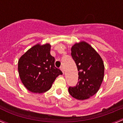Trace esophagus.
Here are the masks:
<instances>
[{
  "label": "esophagus",
  "mask_w": 123,
  "mask_h": 123,
  "mask_svg": "<svg viewBox=\"0 0 123 123\" xmlns=\"http://www.w3.org/2000/svg\"><path fill=\"white\" fill-rule=\"evenodd\" d=\"M60 69L62 71L63 73H64V71H65V70H64V67H63V66H62V67H60Z\"/></svg>",
  "instance_id": "34e87169"
}]
</instances>
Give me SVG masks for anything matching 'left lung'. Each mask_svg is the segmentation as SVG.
Returning <instances> with one entry per match:
<instances>
[{
    "label": "left lung",
    "mask_w": 123,
    "mask_h": 123,
    "mask_svg": "<svg viewBox=\"0 0 123 123\" xmlns=\"http://www.w3.org/2000/svg\"><path fill=\"white\" fill-rule=\"evenodd\" d=\"M71 56L78 68V82L69 87V94L76 99L86 100L98 92L104 77V64L99 54L86 42L71 47Z\"/></svg>",
    "instance_id": "1"
}]
</instances>
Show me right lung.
Listing matches in <instances>:
<instances>
[{
	"label": "right lung",
	"mask_w": 123,
	"mask_h": 123,
	"mask_svg": "<svg viewBox=\"0 0 123 123\" xmlns=\"http://www.w3.org/2000/svg\"><path fill=\"white\" fill-rule=\"evenodd\" d=\"M50 47L49 44H37L18 60L21 82L27 89L34 93L49 91L56 77L63 74L55 67V58L50 55Z\"/></svg>",
	"instance_id": "obj_1"
}]
</instances>
